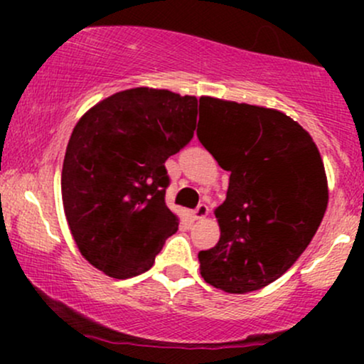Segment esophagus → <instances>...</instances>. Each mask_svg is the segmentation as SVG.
<instances>
[{
	"mask_svg": "<svg viewBox=\"0 0 364 364\" xmlns=\"http://www.w3.org/2000/svg\"><path fill=\"white\" fill-rule=\"evenodd\" d=\"M208 212L210 210H208V207L205 205V203H200V205L193 210V217L196 220H202V219H205V217H208Z\"/></svg>",
	"mask_w": 364,
	"mask_h": 364,
	"instance_id": "34e87169",
	"label": "esophagus"
}]
</instances>
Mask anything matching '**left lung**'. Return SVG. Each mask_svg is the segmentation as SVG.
Listing matches in <instances>:
<instances>
[{
    "instance_id": "8db88e82",
    "label": "left lung",
    "mask_w": 364,
    "mask_h": 364,
    "mask_svg": "<svg viewBox=\"0 0 364 364\" xmlns=\"http://www.w3.org/2000/svg\"><path fill=\"white\" fill-rule=\"evenodd\" d=\"M210 111L198 140L229 171L220 237L198 253L200 274L231 294L263 289L294 265L315 236L328 203L320 150L298 121L252 104L202 97Z\"/></svg>"
}]
</instances>
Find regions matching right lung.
Here are the masks:
<instances>
[{"label": "right lung", "mask_w": 364, "mask_h": 364, "mask_svg": "<svg viewBox=\"0 0 364 364\" xmlns=\"http://www.w3.org/2000/svg\"><path fill=\"white\" fill-rule=\"evenodd\" d=\"M196 106L195 95L135 87L102 99L75 124L63 207L82 257L112 279L147 272L178 231L164 162L193 136Z\"/></svg>", "instance_id": "1"}]
</instances>
